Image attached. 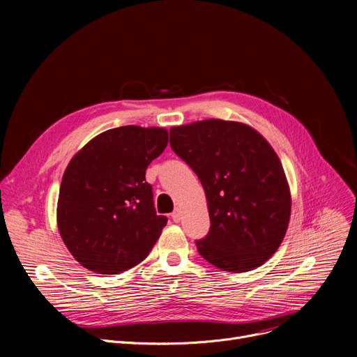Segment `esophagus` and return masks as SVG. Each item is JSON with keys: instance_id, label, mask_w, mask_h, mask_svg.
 I'll return each instance as SVG.
<instances>
[{"instance_id": "obj_1", "label": "esophagus", "mask_w": 357, "mask_h": 357, "mask_svg": "<svg viewBox=\"0 0 357 357\" xmlns=\"http://www.w3.org/2000/svg\"><path fill=\"white\" fill-rule=\"evenodd\" d=\"M172 220L175 222H179L181 221V208H176L174 213H172Z\"/></svg>"}]
</instances>
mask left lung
Wrapping results in <instances>:
<instances>
[{"label":"left lung","mask_w":357,"mask_h":357,"mask_svg":"<svg viewBox=\"0 0 357 357\" xmlns=\"http://www.w3.org/2000/svg\"><path fill=\"white\" fill-rule=\"evenodd\" d=\"M171 147L207 197L211 227L197 241L199 255L234 273L264 265L291 217L289 185L272 146L248 124L210 119L172 127Z\"/></svg>","instance_id":"obj_1"}]
</instances>
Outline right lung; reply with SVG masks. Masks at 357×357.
<instances>
[{
  "label": "right lung",
  "instance_id": "right-lung-1",
  "mask_svg": "<svg viewBox=\"0 0 357 357\" xmlns=\"http://www.w3.org/2000/svg\"><path fill=\"white\" fill-rule=\"evenodd\" d=\"M166 146V128L123 126L96 136L70 159L56 217L65 246L84 268L117 275L152 250L167 218L156 214L146 169Z\"/></svg>",
  "mask_w": 357,
  "mask_h": 357
}]
</instances>
